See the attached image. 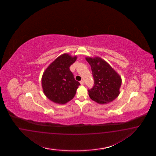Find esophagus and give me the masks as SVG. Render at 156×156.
Wrapping results in <instances>:
<instances>
[{"mask_svg": "<svg viewBox=\"0 0 156 156\" xmlns=\"http://www.w3.org/2000/svg\"><path fill=\"white\" fill-rule=\"evenodd\" d=\"M80 83L81 85H84V81L83 80H80Z\"/></svg>", "mask_w": 156, "mask_h": 156, "instance_id": "34e87169", "label": "esophagus"}]
</instances>
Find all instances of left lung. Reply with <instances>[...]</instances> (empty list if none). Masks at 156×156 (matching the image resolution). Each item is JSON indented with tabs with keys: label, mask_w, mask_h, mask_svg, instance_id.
<instances>
[{
	"label": "left lung",
	"mask_w": 156,
	"mask_h": 156,
	"mask_svg": "<svg viewBox=\"0 0 156 156\" xmlns=\"http://www.w3.org/2000/svg\"><path fill=\"white\" fill-rule=\"evenodd\" d=\"M91 66L94 80L93 87L88 89L90 98L100 104H107L115 99L119 94L122 80L120 76L101 58H86Z\"/></svg>",
	"instance_id": "8db88e82"
}]
</instances>
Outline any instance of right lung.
Listing matches in <instances>:
<instances>
[{
    "label": "right lung",
    "instance_id": "obj_1",
    "mask_svg": "<svg viewBox=\"0 0 156 156\" xmlns=\"http://www.w3.org/2000/svg\"><path fill=\"white\" fill-rule=\"evenodd\" d=\"M76 57L62 54L51 63L44 72L42 78L45 95L52 102L65 104L74 98L80 85L70 70V66L76 62Z\"/></svg>",
    "mask_w": 156,
    "mask_h": 156
}]
</instances>
